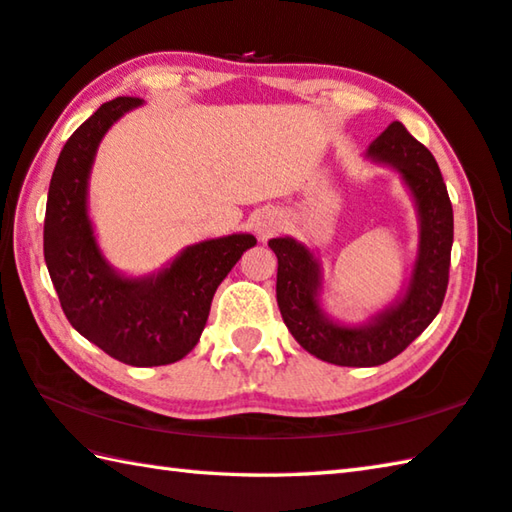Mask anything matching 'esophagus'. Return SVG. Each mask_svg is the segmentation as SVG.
<instances>
[{"mask_svg":"<svg viewBox=\"0 0 512 512\" xmlns=\"http://www.w3.org/2000/svg\"><path fill=\"white\" fill-rule=\"evenodd\" d=\"M275 226H277V219H275V215H270V213H262V215H257L253 219L255 233L262 235V237H268L270 233H273Z\"/></svg>","mask_w":512,"mask_h":512,"instance_id":"34e87169","label":"esophagus"}]
</instances>
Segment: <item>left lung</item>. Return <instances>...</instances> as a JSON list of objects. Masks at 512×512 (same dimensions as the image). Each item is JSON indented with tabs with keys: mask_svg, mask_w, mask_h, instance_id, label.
Instances as JSON below:
<instances>
[{
	"mask_svg": "<svg viewBox=\"0 0 512 512\" xmlns=\"http://www.w3.org/2000/svg\"><path fill=\"white\" fill-rule=\"evenodd\" d=\"M366 157L393 166L415 197L419 248L413 275L393 306L359 326L337 324L319 306L322 268L310 250L293 237H275L268 246L277 255V306L299 346L335 366H379L397 357L424 333L444 304L453 248V206L430 150L393 122Z\"/></svg>",
	"mask_w": 512,
	"mask_h": 512,
	"instance_id": "obj_1",
	"label": "left lung"
}]
</instances>
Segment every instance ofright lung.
<instances>
[{
	"instance_id": "right-lung-1",
	"label": "right lung",
	"mask_w": 512,
	"mask_h": 512,
	"mask_svg": "<svg viewBox=\"0 0 512 512\" xmlns=\"http://www.w3.org/2000/svg\"><path fill=\"white\" fill-rule=\"evenodd\" d=\"M137 106L139 97H117L68 137L48 186L44 259L70 326L106 355L146 368L195 348L217 286L257 239H206L146 277H126L106 262L88 217V177L108 128Z\"/></svg>"
}]
</instances>
